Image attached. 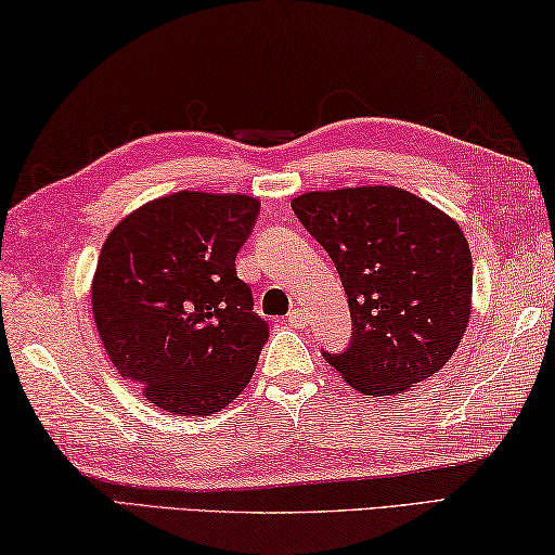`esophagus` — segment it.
Wrapping results in <instances>:
<instances>
[{"mask_svg": "<svg viewBox=\"0 0 555 555\" xmlns=\"http://www.w3.org/2000/svg\"><path fill=\"white\" fill-rule=\"evenodd\" d=\"M287 324L295 326V328H305L307 326V314L302 309H293V312L287 314Z\"/></svg>", "mask_w": 555, "mask_h": 555, "instance_id": "esophagus-1", "label": "esophagus"}]
</instances>
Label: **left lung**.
Returning a JSON list of instances; mask_svg holds the SVG:
<instances>
[{
    "instance_id": "left-lung-1",
    "label": "left lung",
    "mask_w": 555,
    "mask_h": 555,
    "mask_svg": "<svg viewBox=\"0 0 555 555\" xmlns=\"http://www.w3.org/2000/svg\"><path fill=\"white\" fill-rule=\"evenodd\" d=\"M293 211L334 260L351 309V341L324 351L326 363L373 397L441 371L470 322L473 258L459 223L385 184L299 194Z\"/></svg>"
}]
</instances>
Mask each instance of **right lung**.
I'll return each instance as SVG.
<instances>
[{"instance_id":"right-lung-1","label":"right lung","mask_w":555,"mask_h":555,"mask_svg":"<svg viewBox=\"0 0 555 555\" xmlns=\"http://www.w3.org/2000/svg\"><path fill=\"white\" fill-rule=\"evenodd\" d=\"M246 194L175 192L106 236L92 283L102 344L126 383L180 416L236 400L270 328L236 256L258 221Z\"/></svg>"}]
</instances>
